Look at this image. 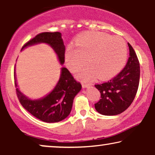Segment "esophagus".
<instances>
[{
    "label": "esophagus",
    "mask_w": 155,
    "mask_h": 155,
    "mask_svg": "<svg viewBox=\"0 0 155 155\" xmlns=\"http://www.w3.org/2000/svg\"><path fill=\"white\" fill-rule=\"evenodd\" d=\"M81 84H82V87L83 88H86V87H88V86H91V84L90 83H87V82H84V81H82L81 82Z\"/></svg>",
    "instance_id": "esophagus-1"
}]
</instances>
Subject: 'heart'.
<instances>
[{"label":"heart","mask_w":155,"mask_h":155,"mask_svg":"<svg viewBox=\"0 0 155 155\" xmlns=\"http://www.w3.org/2000/svg\"><path fill=\"white\" fill-rule=\"evenodd\" d=\"M127 46L120 36H112L100 32L81 34L75 41V47L69 45L66 62L71 70H76L86 62L90 66L80 69L78 77L90 79L97 75L108 78L121 70L127 59Z\"/></svg>","instance_id":"1"}]
</instances>
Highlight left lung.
Masks as SVG:
<instances>
[{
  "mask_svg": "<svg viewBox=\"0 0 155 155\" xmlns=\"http://www.w3.org/2000/svg\"><path fill=\"white\" fill-rule=\"evenodd\" d=\"M129 57L124 68L108 81L95 84L101 98L95 108L101 114L112 116L124 112L134 101L140 81V63L134 49L128 43Z\"/></svg>",
  "mask_w": 155,
  "mask_h": 155,
  "instance_id": "8db88e82",
  "label": "left lung"
}]
</instances>
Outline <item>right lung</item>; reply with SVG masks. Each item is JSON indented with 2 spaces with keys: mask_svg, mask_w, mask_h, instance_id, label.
<instances>
[{
  "mask_svg": "<svg viewBox=\"0 0 155 155\" xmlns=\"http://www.w3.org/2000/svg\"><path fill=\"white\" fill-rule=\"evenodd\" d=\"M39 43H45L53 48L58 56L61 64L64 62L65 47L60 32H43L22 46L25 47ZM15 69H14V74ZM15 84L17 86L15 74ZM81 89V85L76 81L69 71L65 67L62 68L60 80L54 90L42 99L31 100L25 96L18 88H16L17 98L25 110L40 120L55 123L64 119L69 114L72 107L73 100Z\"/></svg>",
  "mask_w": 155,
  "mask_h": 155,
  "instance_id": "1",
  "label": "right lung"
}]
</instances>
